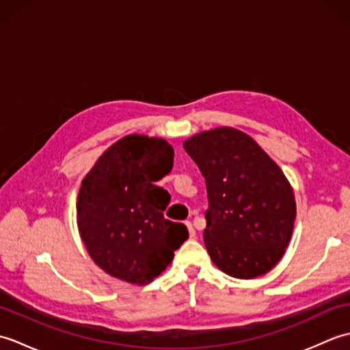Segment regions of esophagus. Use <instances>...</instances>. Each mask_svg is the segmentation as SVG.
Returning a JSON list of instances; mask_svg holds the SVG:
<instances>
[{"mask_svg": "<svg viewBox=\"0 0 350 350\" xmlns=\"http://www.w3.org/2000/svg\"><path fill=\"white\" fill-rule=\"evenodd\" d=\"M185 224H187V227H188V230H189V236H191V237L196 236V230H194V227H192L191 221H187V222H185Z\"/></svg>", "mask_w": 350, "mask_h": 350, "instance_id": "1", "label": "esophagus"}]
</instances>
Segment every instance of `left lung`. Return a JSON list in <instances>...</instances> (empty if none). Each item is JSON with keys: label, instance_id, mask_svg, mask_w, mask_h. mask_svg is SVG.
<instances>
[{"label": "left lung", "instance_id": "obj_1", "mask_svg": "<svg viewBox=\"0 0 350 350\" xmlns=\"http://www.w3.org/2000/svg\"><path fill=\"white\" fill-rule=\"evenodd\" d=\"M206 180L204 245L230 277L250 280L277 265L292 237L293 189L269 154L247 133L217 128L183 143Z\"/></svg>", "mask_w": 350, "mask_h": 350}]
</instances>
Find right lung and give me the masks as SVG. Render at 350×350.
<instances>
[{"mask_svg":"<svg viewBox=\"0 0 350 350\" xmlns=\"http://www.w3.org/2000/svg\"><path fill=\"white\" fill-rule=\"evenodd\" d=\"M173 161L174 150L165 139L133 133L103 152L81 183V239L111 277L147 284L167 269L188 239L187 226L163 218L170 194L156 185Z\"/></svg>","mask_w":350,"mask_h":350,"instance_id":"right-lung-1","label":"right lung"}]
</instances>
